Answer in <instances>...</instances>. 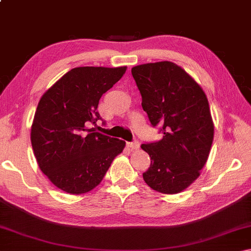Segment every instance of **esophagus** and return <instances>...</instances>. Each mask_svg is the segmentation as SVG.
I'll list each match as a JSON object with an SVG mask.
<instances>
[{
    "label": "esophagus",
    "mask_w": 251,
    "mask_h": 251,
    "mask_svg": "<svg viewBox=\"0 0 251 251\" xmlns=\"http://www.w3.org/2000/svg\"><path fill=\"white\" fill-rule=\"evenodd\" d=\"M127 147L130 148L131 151H136V150H138V148H139V143L137 141L129 142V143H127Z\"/></svg>",
    "instance_id": "obj_1"
}]
</instances>
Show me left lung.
Instances as JSON below:
<instances>
[{"instance_id":"1","label":"left lung","mask_w":251,"mask_h":251,"mask_svg":"<svg viewBox=\"0 0 251 251\" xmlns=\"http://www.w3.org/2000/svg\"><path fill=\"white\" fill-rule=\"evenodd\" d=\"M131 75L151 126L164 134L160 141L142 145L151 157L144 180L156 192L180 193L201 175L214 139L206 94L168 61L135 66Z\"/></svg>"}]
</instances>
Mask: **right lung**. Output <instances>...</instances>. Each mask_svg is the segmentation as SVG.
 <instances>
[{"mask_svg": "<svg viewBox=\"0 0 251 251\" xmlns=\"http://www.w3.org/2000/svg\"><path fill=\"white\" fill-rule=\"evenodd\" d=\"M125 71L126 66L76 67L40 100L31 129L32 147L41 171L63 192L79 195L95 188L124 150V141L87 125L103 121L97 110L100 97Z\"/></svg>", "mask_w": 251, "mask_h": 251, "instance_id": "1", "label": "right lung"}]
</instances>
